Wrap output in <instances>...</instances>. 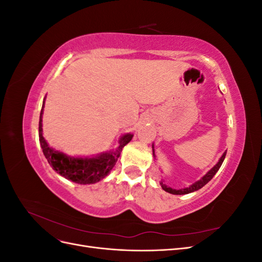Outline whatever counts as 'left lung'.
I'll return each mask as SVG.
<instances>
[{
  "label": "left lung",
  "instance_id": "8db88e82",
  "mask_svg": "<svg viewBox=\"0 0 262 262\" xmlns=\"http://www.w3.org/2000/svg\"><path fill=\"white\" fill-rule=\"evenodd\" d=\"M152 148H153V156H154V158L156 160L155 149H154V143L152 144ZM225 156H226V150L223 153V155H222V156L220 157L219 162H217L215 165H214L213 167H212L207 173H205L204 176H202L199 180H196L195 182H193V184L190 185L189 187L181 188V189H173V188H171V187H168L167 185H165L164 182H163V180L161 181V186H162V188L165 190L166 192L171 193V194H188V193H191V192H193V191H196V190H199V189H201L203 186L207 185L208 182L213 178V176L215 175V173L217 172V170L220 169V167L222 166V164H223Z\"/></svg>",
  "mask_w": 262,
  "mask_h": 262
}]
</instances>
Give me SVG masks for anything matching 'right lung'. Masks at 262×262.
<instances>
[{
	"label": "right lung",
	"instance_id": "obj_1",
	"mask_svg": "<svg viewBox=\"0 0 262 262\" xmlns=\"http://www.w3.org/2000/svg\"><path fill=\"white\" fill-rule=\"evenodd\" d=\"M45 100L39 118V142L42 148L43 155L50 164L53 170L59 175L80 185H91L104 179L112 171L116 165L118 157L120 156L122 148L132 140L133 134L125 133L119 140V145L116 149L107 150L94 156H70L66 153L52 148L42 136V115Z\"/></svg>",
	"mask_w": 262,
	"mask_h": 262
}]
</instances>
